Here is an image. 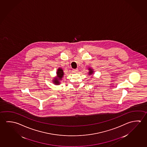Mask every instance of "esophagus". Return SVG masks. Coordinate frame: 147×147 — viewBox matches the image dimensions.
Masks as SVG:
<instances>
[{
  "label": "esophagus",
  "mask_w": 147,
  "mask_h": 147,
  "mask_svg": "<svg viewBox=\"0 0 147 147\" xmlns=\"http://www.w3.org/2000/svg\"><path fill=\"white\" fill-rule=\"evenodd\" d=\"M73 72H76L78 71V69H73Z\"/></svg>",
  "instance_id": "esophagus-1"
}]
</instances>
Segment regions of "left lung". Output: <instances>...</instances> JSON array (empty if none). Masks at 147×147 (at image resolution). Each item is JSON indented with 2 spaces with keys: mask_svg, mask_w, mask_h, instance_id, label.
Wrapping results in <instances>:
<instances>
[{
  "mask_svg": "<svg viewBox=\"0 0 147 147\" xmlns=\"http://www.w3.org/2000/svg\"><path fill=\"white\" fill-rule=\"evenodd\" d=\"M89 70H90V72H89V75L92 74L93 73V71L92 70H91V69H90V68H89Z\"/></svg>",
  "mask_w": 147,
  "mask_h": 147,
  "instance_id": "obj_1",
  "label": "left lung"
}]
</instances>
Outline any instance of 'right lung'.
Listing matches in <instances>:
<instances>
[{
    "label": "right lung",
    "instance_id": "right-lung-1",
    "mask_svg": "<svg viewBox=\"0 0 147 147\" xmlns=\"http://www.w3.org/2000/svg\"><path fill=\"white\" fill-rule=\"evenodd\" d=\"M63 70L61 69V68H59L57 71V77L56 78L53 80L54 83L55 84H60L59 82V80H61V78L63 77Z\"/></svg>",
    "mask_w": 147,
    "mask_h": 147
}]
</instances>
